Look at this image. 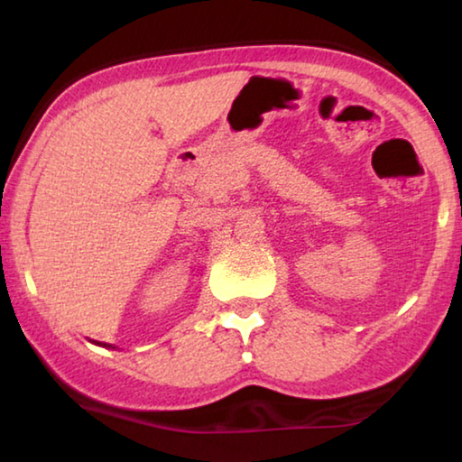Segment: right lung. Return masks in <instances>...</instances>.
Segmentation results:
<instances>
[{"instance_id": "1", "label": "right lung", "mask_w": 462, "mask_h": 462, "mask_svg": "<svg viewBox=\"0 0 462 462\" xmlns=\"http://www.w3.org/2000/svg\"><path fill=\"white\" fill-rule=\"evenodd\" d=\"M96 344H99V342H96ZM99 346H106V344H99ZM107 346H112V344H107ZM112 348H116V346H112Z\"/></svg>"}]
</instances>
